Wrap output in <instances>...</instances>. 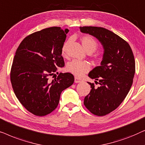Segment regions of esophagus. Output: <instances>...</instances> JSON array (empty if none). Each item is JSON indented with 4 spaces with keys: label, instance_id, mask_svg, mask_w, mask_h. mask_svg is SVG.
<instances>
[{
    "label": "esophagus",
    "instance_id": "1",
    "mask_svg": "<svg viewBox=\"0 0 145 145\" xmlns=\"http://www.w3.org/2000/svg\"><path fill=\"white\" fill-rule=\"evenodd\" d=\"M82 81H83V80L82 78H78V77H76V76L74 77V82L75 83H79V82H82Z\"/></svg>",
    "mask_w": 145,
    "mask_h": 145
}]
</instances>
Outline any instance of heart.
Segmentation results:
<instances>
[{"label":"heart","instance_id":"1","mask_svg":"<svg viewBox=\"0 0 145 145\" xmlns=\"http://www.w3.org/2000/svg\"><path fill=\"white\" fill-rule=\"evenodd\" d=\"M70 40H67L65 42L62 47V54L65 55L66 53L67 47L68 45ZM83 47L87 51L94 52L98 47V42L94 37L91 35H84L81 38ZM97 59H98L99 54L96 55ZM90 69V64L88 61H80L74 59L68 63L67 66V70L69 72L72 73L76 76H82L85 73L88 72Z\"/></svg>","mask_w":145,"mask_h":145}]
</instances>
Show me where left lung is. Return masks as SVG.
Wrapping results in <instances>:
<instances>
[{"label": "left lung", "mask_w": 145, "mask_h": 145, "mask_svg": "<svg viewBox=\"0 0 145 145\" xmlns=\"http://www.w3.org/2000/svg\"><path fill=\"white\" fill-rule=\"evenodd\" d=\"M80 29L96 37L104 47L101 66L88 74L100 86L88 82L92 89L84 98V104L92 114L106 116L116 110L129 92L135 72L133 53L125 40L106 28L83 26Z\"/></svg>", "instance_id": "left-lung-1"}]
</instances>
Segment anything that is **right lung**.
Instances as JSON below:
<instances>
[{
    "instance_id": "add662e5",
    "label": "right lung",
    "mask_w": 145,
    "mask_h": 145,
    "mask_svg": "<svg viewBox=\"0 0 145 145\" xmlns=\"http://www.w3.org/2000/svg\"><path fill=\"white\" fill-rule=\"evenodd\" d=\"M68 32L61 27L41 29L25 37L16 51L12 86L22 105L35 116H44L55 110L62 91L74 82L69 72L59 73L52 82L48 80L65 66L61 50Z\"/></svg>"
}]
</instances>
